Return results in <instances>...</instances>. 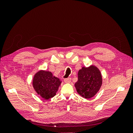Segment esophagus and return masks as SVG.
<instances>
[{
	"label": "esophagus",
	"mask_w": 133,
	"mask_h": 133,
	"mask_svg": "<svg viewBox=\"0 0 133 133\" xmlns=\"http://www.w3.org/2000/svg\"><path fill=\"white\" fill-rule=\"evenodd\" d=\"M64 82L65 83H70L71 82V79L70 78H66V79H64Z\"/></svg>",
	"instance_id": "esophagus-1"
}]
</instances>
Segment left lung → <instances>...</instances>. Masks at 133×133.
Returning <instances> with one entry per match:
<instances>
[{"label": "left lung", "mask_w": 133, "mask_h": 133, "mask_svg": "<svg viewBox=\"0 0 133 133\" xmlns=\"http://www.w3.org/2000/svg\"><path fill=\"white\" fill-rule=\"evenodd\" d=\"M103 78L100 70L94 65L83 66L78 71V81L75 87L78 93L85 99L93 97L102 85Z\"/></svg>", "instance_id": "left-lung-1"}]
</instances>
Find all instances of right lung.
Segmentation results:
<instances>
[{"mask_svg": "<svg viewBox=\"0 0 133 133\" xmlns=\"http://www.w3.org/2000/svg\"><path fill=\"white\" fill-rule=\"evenodd\" d=\"M33 87L37 93L44 99H49L57 93L62 81L51 71L40 70L34 75Z\"/></svg>", "mask_w": 133, "mask_h": 133, "instance_id": "obj_1", "label": "right lung"}]
</instances>
